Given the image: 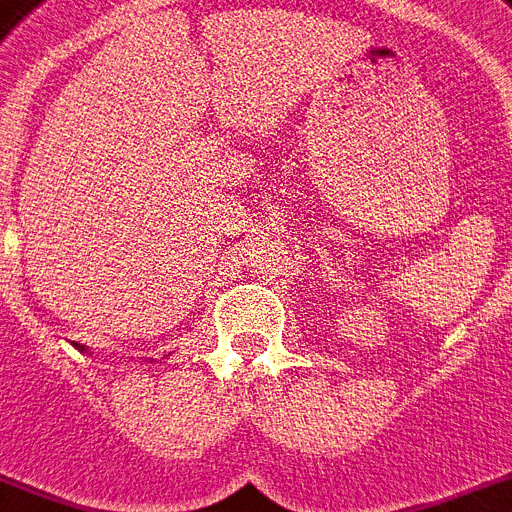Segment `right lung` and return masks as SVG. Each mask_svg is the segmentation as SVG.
<instances>
[{
    "label": "right lung",
    "mask_w": 512,
    "mask_h": 512,
    "mask_svg": "<svg viewBox=\"0 0 512 512\" xmlns=\"http://www.w3.org/2000/svg\"><path fill=\"white\" fill-rule=\"evenodd\" d=\"M75 349H77V351H85V346H80V343H75Z\"/></svg>",
    "instance_id": "right-lung-1"
}]
</instances>
